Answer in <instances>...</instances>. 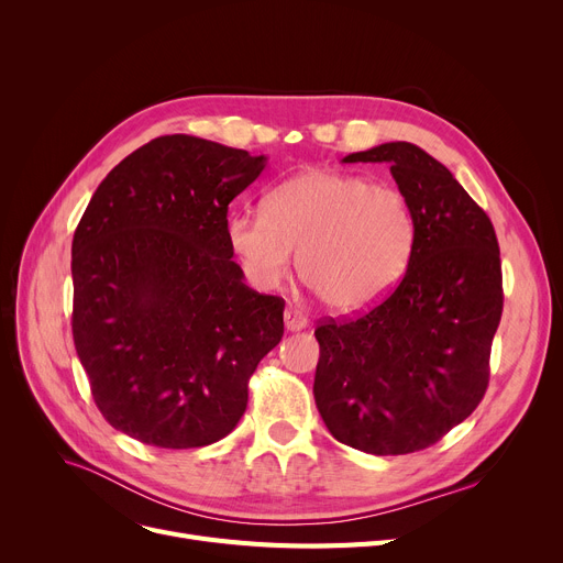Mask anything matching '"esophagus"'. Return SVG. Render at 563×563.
<instances>
[{
    "label": "esophagus",
    "instance_id": "esophagus-1",
    "mask_svg": "<svg viewBox=\"0 0 563 563\" xmlns=\"http://www.w3.org/2000/svg\"><path fill=\"white\" fill-rule=\"evenodd\" d=\"M283 319H285V329L289 331V333H294V331H303V329H308V317L303 314V312H299V310H285V314H283Z\"/></svg>",
    "mask_w": 563,
    "mask_h": 563
}]
</instances>
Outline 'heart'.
<instances>
[{
    "mask_svg": "<svg viewBox=\"0 0 563 563\" xmlns=\"http://www.w3.org/2000/svg\"><path fill=\"white\" fill-rule=\"evenodd\" d=\"M228 244L246 280L276 289L299 276L335 312H361L401 280L416 244L406 198L361 175L308 168L264 196V214L228 219Z\"/></svg>",
    "mask_w": 563,
    "mask_h": 563,
    "instance_id": "b5f03b06",
    "label": "heart"
}]
</instances>
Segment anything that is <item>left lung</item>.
<instances>
[{
    "label": "left lung",
    "instance_id": "obj_1",
    "mask_svg": "<svg viewBox=\"0 0 563 563\" xmlns=\"http://www.w3.org/2000/svg\"><path fill=\"white\" fill-rule=\"evenodd\" d=\"M342 162L390 164L416 244L386 301L317 327L314 404L331 435L353 450L420 452L486 393L505 301L497 236L456 177L416 143H380Z\"/></svg>",
    "mask_w": 563,
    "mask_h": 563
}]
</instances>
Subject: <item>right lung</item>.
Returning a JSON list of instances; mask_svg holds the SVG:
<instances>
[{
    "instance_id": "add662e5",
    "label": "right lung",
    "mask_w": 563,
    "mask_h": 563,
    "mask_svg": "<svg viewBox=\"0 0 563 563\" xmlns=\"http://www.w3.org/2000/svg\"><path fill=\"white\" fill-rule=\"evenodd\" d=\"M214 141L153 139L113 166L73 236V338L104 420L145 445L205 448L249 404L285 301L244 285L228 205L264 170Z\"/></svg>"
}]
</instances>
